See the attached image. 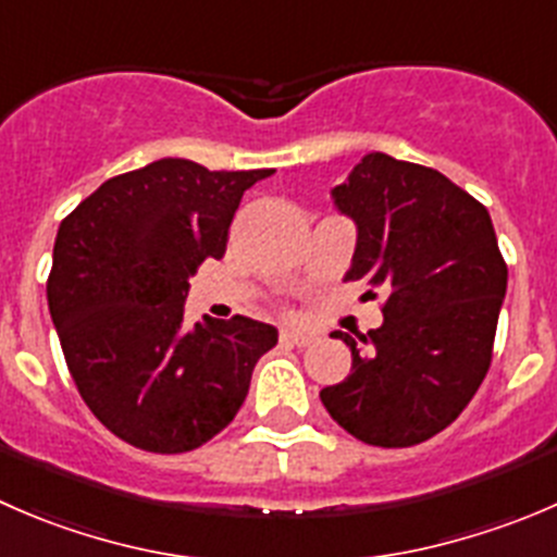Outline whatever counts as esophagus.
Masks as SVG:
<instances>
[{
	"instance_id": "esophagus-1",
	"label": "esophagus",
	"mask_w": 557,
	"mask_h": 557,
	"mask_svg": "<svg viewBox=\"0 0 557 557\" xmlns=\"http://www.w3.org/2000/svg\"><path fill=\"white\" fill-rule=\"evenodd\" d=\"M280 343L296 345V348H305V345L312 343V337H310V334H305V332H290V329H285V332L280 334Z\"/></svg>"
}]
</instances>
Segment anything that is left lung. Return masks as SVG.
<instances>
[{
  "instance_id": "1",
  "label": "left lung",
  "mask_w": 557,
  "mask_h": 557,
  "mask_svg": "<svg viewBox=\"0 0 557 557\" xmlns=\"http://www.w3.org/2000/svg\"><path fill=\"white\" fill-rule=\"evenodd\" d=\"M356 223L345 280L386 296L383 323L359 334L350 375L321 403L354 438L403 449L449 428L493 361L506 296L504 256L490 212L441 171L370 152L332 190Z\"/></svg>"
}]
</instances>
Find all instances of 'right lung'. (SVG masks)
I'll list each match as a JSON object with an SVG mask.
<instances>
[{
    "label": "right lung",
    "instance_id": "obj_1",
    "mask_svg": "<svg viewBox=\"0 0 557 557\" xmlns=\"http://www.w3.org/2000/svg\"><path fill=\"white\" fill-rule=\"evenodd\" d=\"M272 174L163 158L102 182L59 225L48 310L81 397L124 444L203 446L277 345V329L245 315L185 326L187 280L225 256L242 196Z\"/></svg>",
    "mask_w": 557,
    "mask_h": 557
}]
</instances>
